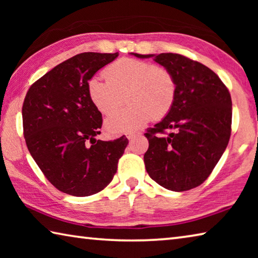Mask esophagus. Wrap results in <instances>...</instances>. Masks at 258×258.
<instances>
[{
  "label": "esophagus",
  "mask_w": 258,
  "mask_h": 258,
  "mask_svg": "<svg viewBox=\"0 0 258 258\" xmlns=\"http://www.w3.org/2000/svg\"><path fill=\"white\" fill-rule=\"evenodd\" d=\"M142 133L141 132H138V131H132V132H127L126 133V138H127L128 140L133 139L135 137H139V135H141Z\"/></svg>",
  "instance_id": "obj_1"
}]
</instances>
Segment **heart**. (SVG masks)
I'll list each match as a JSON object with an SVG mask.
<instances>
[{
    "label": "heart",
    "mask_w": 258,
    "mask_h": 258,
    "mask_svg": "<svg viewBox=\"0 0 258 258\" xmlns=\"http://www.w3.org/2000/svg\"><path fill=\"white\" fill-rule=\"evenodd\" d=\"M104 78L92 77L87 93L94 107L103 115L111 113L126 95L130 106L106 119L110 133L132 132L151 118H163L171 110L176 95V83L171 72L149 61L123 58L103 72Z\"/></svg>",
    "instance_id": "heart-1"
}]
</instances>
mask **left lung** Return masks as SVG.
Returning <instances> with one entry per match:
<instances>
[{"mask_svg": "<svg viewBox=\"0 0 258 258\" xmlns=\"http://www.w3.org/2000/svg\"><path fill=\"white\" fill-rule=\"evenodd\" d=\"M132 54L152 56L176 83L172 109L145 134L147 172L167 190L194 189L211 175L229 143L232 101L228 87L212 69L184 55Z\"/></svg>", "mask_w": 258, "mask_h": 258, "instance_id": "1", "label": "left lung"}]
</instances>
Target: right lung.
I'll return each mask as SVG.
<instances>
[{
    "label": "right lung",
    "instance_id": "obj_1",
    "mask_svg": "<svg viewBox=\"0 0 258 258\" xmlns=\"http://www.w3.org/2000/svg\"><path fill=\"white\" fill-rule=\"evenodd\" d=\"M116 53L84 52L61 62L29 87L23 104L30 155L56 189L75 197L98 194L111 182L127 146L123 135L101 141L102 115L87 83Z\"/></svg>",
    "mask_w": 258,
    "mask_h": 258
}]
</instances>
